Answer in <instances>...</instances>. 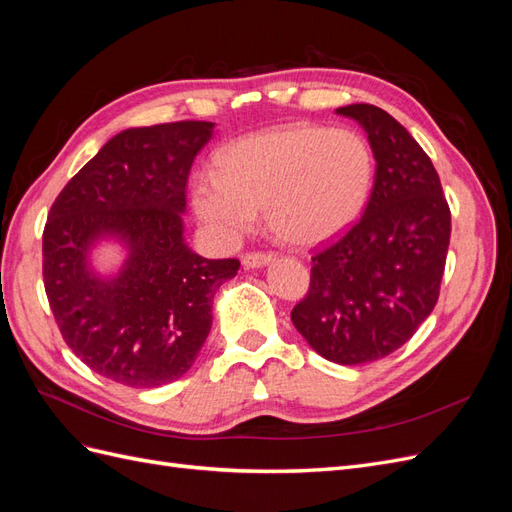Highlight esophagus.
Segmentation results:
<instances>
[{"mask_svg":"<svg viewBox=\"0 0 512 512\" xmlns=\"http://www.w3.org/2000/svg\"><path fill=\"white\" fill-rule=\"evenodd\" d=\"M241 262H243L245 269H260V267L271 265V262H273V254L250 252V254H245V256L241 258Z\"/></svg>","mask_w":512,"mask_h":512,"instance_id":"1","label":"esophagus"}]
</instances>
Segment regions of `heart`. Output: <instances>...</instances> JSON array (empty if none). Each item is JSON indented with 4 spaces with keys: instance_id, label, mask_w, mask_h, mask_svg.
Masks as SVG:
<instances>
[{
    "instance_id": "b5f03b06",
    "label": "heart",
    "mask_w": 512,
    "mask_h": 512,
    "mask_svg": "<svg viewBox=\"0 0 512 512\" xmlns=\"http://www.w3.org/2000/svg\"><path fill=\"white\" fill-rule=\"evenodd\" d=\"M374 153L348 128L290 126L245 136L220 158V173L200 170L192 207L215 241L237 243L260 211L294 245H316L348 230L374 188Z\"/></svg>"
}]
</instances>
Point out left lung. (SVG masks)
Wrapping results in <instances>:
<instances>
[{"label": "left lung", "instance_id": "1", "mask_svg": "<svg viewBox=\"0 0 512 512\" xmlns=\"http://www.w3.org/2000/svg\"><path fill=\"white\" fill-rule=\"evenodd\" d=\"M337 115L365 130L374 188L361 220L312 256L309 292L290 318L327 361L361 365L404 346L436 307L451 211L429 156L397 119L374 104Z\"/></svg>", "mask_w": 512, "mask_h": 512}]
</instances>
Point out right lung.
I'll list each match as a JSON object with an SVG mask.
<instances>
[{
    "label": "right lung",
    "mask_w": 512,
    "mask_h": 512,
    "mask_svg": "<svg viewBox=\"0 0 512 512\" xmlns=\"http://www.w3.org/2000/svg\"><path fill=\"white\" fill-rule=\"evenodd\" d=\"M211 121L128 128L113 136L51 207L42 275L68 348L96 374L132 389L179 380L213 322V297L237 258L207 260L183 237L185 185ZM124 247L117 272L100 274L93 250Z\"/></svg>",
    "instance_id": "right-lung-1"
}]
</instances>
